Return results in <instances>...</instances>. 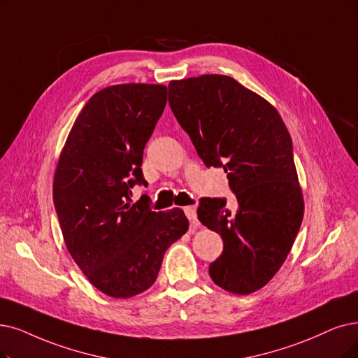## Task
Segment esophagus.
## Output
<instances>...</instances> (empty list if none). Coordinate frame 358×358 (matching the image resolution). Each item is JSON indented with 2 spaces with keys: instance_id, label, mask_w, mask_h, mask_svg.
I'll return each mask as SVG.
<instances>
[{
  "instance_id": "1",
  "label": "esophagus",
  "mask_w": 358,
  "mask_h": 358,
  "mask_svg": "<svg viewBox=\"0 0 358 358\" xmlns=\"http://www.w3.org/2000/svg\"><path fill=\"white\" fill-rule=\"evenodd\" d=\"M183 211H185V214H187V217L189 219V222L195 224L196 223V208H195V206L185 207Z\"/></svg>"
}]
</instances>
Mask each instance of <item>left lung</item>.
Segmentation results:
<instances>
[{
	"label": "left lung",
	"instance_id": "left-lung-1",
	"mask_svg": "<svg viewBox=\"0 0 358 358\" xmlns=\"http://www.w3.org/2000/svg\"><path fill=\"white\" fill-rule=\"evenodd\" d=\"M169 104L207 167H223L238 208L201 198L198 219L220 234L208 267L220 288L247 295L276 275L304 216L289 132L276 108L234 78L204 75L169 83Z\"/></svg>",
	"mask_w": 358,
	"mask_h": 358
}]
</instances>
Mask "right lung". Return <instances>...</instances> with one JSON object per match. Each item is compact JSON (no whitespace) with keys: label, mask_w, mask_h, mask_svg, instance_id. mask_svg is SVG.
Listing matches in <instances>:
<instances>
[{"label":"right lung","mask_w":358,"mask_h":358,"mask_svg":"<svg viewBox=\"0 0 358 358\" xmlns=\"http://www.w3.org/2000/svg\"><path fill=\"white\" fill-rule=\"evenodd\" d=\"M167 103L164 85L127 83L85 104L57 164L52 198L66 247L96 289L129 298L155 282L166 250L188 231L180 208L152 211L132 188Z\"/></svg>","instance_id":"1"}]
</instances>
